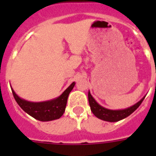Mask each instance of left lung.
<instances>
[{"mask_svg":"<svg viewBox=\"0 0 156 156\" xmlns=\"http://www.w3.org/2000/svg\"><path fill=\"white\" fill-rule=\"evenodd\" d=\"M145 96L142 98L138 102L133 105L130 107L124 108V109H118V110H112L106 108L103 106L100 105L98 103L95 101V99L92 97L90 94V90L88 91V101H89V105H90V110L93 112L95 116L101 119V120L107 121V122H117L121 119H123L129 116L130 114H132L135 110L138 108L143 100L144 99Z\"/></svg>","mask_w":156,"mask_h":156,"instance_id":"1","label":"left lung"}]
</instances>
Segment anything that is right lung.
I'll list each match as a JSON object with an SVG mask.
<instances>
[{"label": "right lung", "mask_w": 156, "mask_h": 156, "mask_svg": "<svg viewBox=\"0 0 156 156\" xmlns=\"http://www.w3.org/2000/svg\"><path fill=\"white\" fill-rule=\"evenodd\" d=\"M75 84V82L72 83L69 87L56 98L40 102H33L21 98L16 94L12 87L11 88L16 102L23 108V111L37 120L47 122L59 119L63 115L66 110L69 94Z\"/></svg>", "instance_id": "1"}]
</instances>
